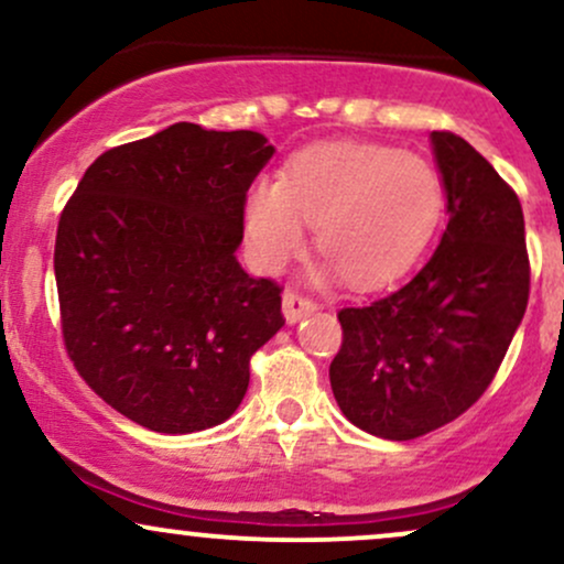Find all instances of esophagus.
<instances>
[{"label": "esophagus", "mask_w": 564, "mask_h": 564, "mask_svg": "<svg viewBox=\"0 0 564 564\" xmlns=\"http://www.w3.org/2000/svg\"><path fill=\"white\" fill-rule=\"evenodd\" d=\"M318 310V304H315L310 296L300 294V291H286L283 294V315H286L289 323H296L300 318H304V315L315 313Z\"/></svg>", "instance_id": "esophagus-1"}]
</instances>
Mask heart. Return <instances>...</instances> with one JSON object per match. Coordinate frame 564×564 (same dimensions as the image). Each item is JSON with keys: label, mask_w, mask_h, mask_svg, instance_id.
Returning <instances> with one entry per match:
<instances>
[{"label": "heart", "mask_w": 564, "mask_h": 564, "mask_svg": "<svg viewBox=\"0 0 564 564\" xmlns=\"http://www.w3.org/2000/svg\"><path fill=\"white\" fill-rule=\"evenodd\" d=\"M443 177L430 159L379 142H326L296 153L281 180L260 177L246 198V232L264 270L307 241L347 283L384 286L405 273L443 215Z\"/></svg>", "instance_id": "1"}]
</instances>
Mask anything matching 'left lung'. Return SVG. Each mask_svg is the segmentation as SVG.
Here are the masks:
<instances>
[{
  "label": "left lung",
  "instance_id": "1",
  "mask_svg": "<svg viewBox=\"0 0 564 564\" xmlns=\"http://www.w3.org/2000/svg\"><path fill=\"white\" fill-rule=\"evenodd\" d=\"M448 228L405 286L341 307L328 377L341 413L413 440L469 411L494 381L528 307L530 260L517 193L467 140L432 132Z\"/></svg>",
  "mask_w": 564,
  "mask_h": 564
}]
</instances>
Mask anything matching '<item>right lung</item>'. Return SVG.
<instances>
[{
  "label": "right lung",
  "instance_id": "1",
  "mask_svg": "<svg viewBox=\"0 0 564 564\" xmlns=\"http://www.w3.org/2000/svg\"><path fill=\"white\" fill-rule=\"evenodd\" d=\"M275 148L180 121L97 156L63 206V345L121 416L164 435L223 424L278 328L281 286L236 260L246 193Z\"/></svg>",
  "mask_w": 564,
  "mask_h": 564
}]
</instances>
